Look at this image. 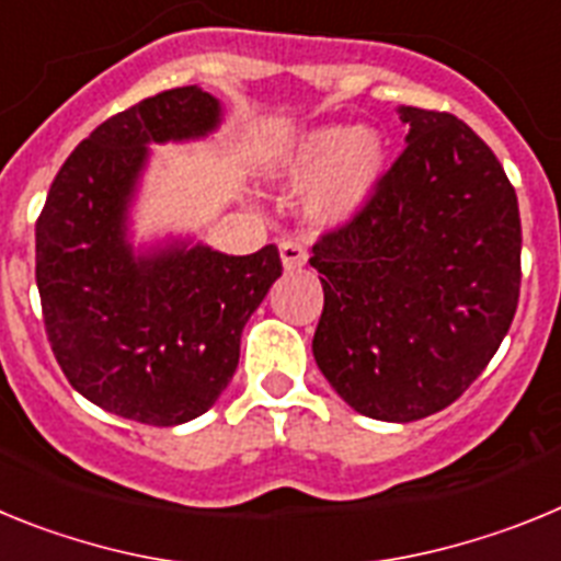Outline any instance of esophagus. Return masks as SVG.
<instances>
[{
	"instance_id": "34e87169",
	"label": "esophagus",
	"mask_w": 561,
	"mask_h": 561,
	"mask_svg": "<svg viewBox=\"0 0 561 561\" xmlns=\"http://www.w3.org/2000/svg\"><path fill=\"white\" fill-rule=\"evenodd\" d=\"M306 257H309V252H306V247L300 244V241H280V261H284V270L295 272L300 270V266L306 264Z\"/></svg>"
}]
</instances>
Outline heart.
<instances>
[{
    "label": "heart",
    "mask_w": 561,
    "mask_h": 561,
    "mask_svg": "<svg viewBox=\"0 0 561 561\" xmlns=\"http://www.w3.org/2000/svg\"><path fill=\"white\" fill-rule=\"evenodd\" d=\"M385 162V142L354 126H320L297 137L280 160V180L291 187L317 185L311 219L323 225L351 219L368 199Z\"/></svg>",
    "instance_id": "1"
}]
</instances>
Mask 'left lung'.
I'll use <instances>...</instances> for the list:
<instances>
[{
  "instance_id": "obj_1",
  "label": "left lung",
  "mask_w": 561,
  "mask_h": 561,
  "mask_svg": "<svg viewBox=\"0 0 561 561\" xmlns=\"http://www.w3.org/2000/svg\"><path fill=\"white\" fill-rule=\"evenodd\" d=\"M408 148L317 238L314 359L356 413L419 421L483 374L519 300V207L494 151L449 112L401 108Z\"/></svg>"
}]
</instances>
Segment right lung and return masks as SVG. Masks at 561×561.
<instances>
[{"label":"right lung","mask_w":561,"mask_h":561,"mask_svg":"<svg viewBox=\"0 0 561 561\" xmlns=\"http://www.w3.org/2000/svg\"><path fill=\"white\" fill-rule=\"evenodd\" d=\"M219 101L176 87L112 114L69 153L36 221L44 329L69 385L151 427L207 413L238 365L241 331L284 264L207 247L134 261L123 216L148 142L202 137Z\"/></svg>","instance_id":"obj_1"}]
</instances>
